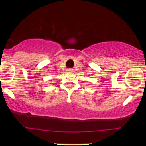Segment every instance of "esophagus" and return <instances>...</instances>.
I'll use <instances>...</instances> for the list:
<instances>
[{"label":"esophagus","mask_w":146,"mask_h":146,"mask_svg":"<svg viewBox=\"0 0 146 146\" xmlns=\"http://www.w3.org/2000/svg\"><path fill=\"white\" fill-rule=\"evenodd\" d=\"M68 71H72V69H68Z\"/></svg>","instance_id":"esophagus-1"}]
</instances>
